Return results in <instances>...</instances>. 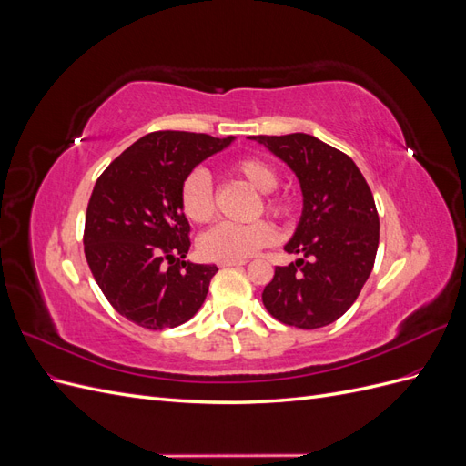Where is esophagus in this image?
<instances>
[{
  "instance_id": "obj_1",
  "label": "esophagus",
  "mask_w": 466,
  "mask_h": 466,
  "mask_svg": "<svg viewBox=\"0 0 466 466\" xmlns=\"http://www.w3.org/2000/svg\"><path fill=\"white\" fill-rule=\"evenodd\" d=\"M245 264V260H235V262H219V266L221 268H238V266H243Z\"/></svg>"
}]
</instances>
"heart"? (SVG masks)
<instances>
[{"label":"heart","mask_w":466,"mask_h":466,"mask_svg":"<svg viewBox=\"0 0 466 466\" xmlns=\"http://www.w3.org/2000/svg\"><path fill=\"white\" fill-rule=\"evenodd\" d=\"M231 173L243 178L258 192H272L278 187V173L272 165L258 157H241L231 163ZM268 214L286 219L291 214V202L279 196L266 194L262 198ZM180 208L194 223H208L216 216V198L211 178L204 168H194L180 185ZM276 238V229L270 221L258 219L247 225L223 221L208 229L198 241L202 257L218 262H235L255 257L257 252Z\"/></svg>","instance_id":"obj_1"}]
</instances>
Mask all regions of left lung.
Returning <instances> with one entry per match:
<instances>
[{
    "mask_svg": "<svg viewBox=\"0 0 466 466\" xmlns=\"http://www.w3.org/2000/svg\"><path fill=\"white\" fill-rule=\"evenodd\" d=\"M288 163L303 192V214L289 266H276L262 303L274 319L298 329H320L354 305L379 247L373 194L346 153L309 134L250 136Z\"/></svg>",
    "mask_w": 466,
    "mask_h": 466,
    "instance_id": "8db88e82",
    "label": "left lung"
}]
</instances>
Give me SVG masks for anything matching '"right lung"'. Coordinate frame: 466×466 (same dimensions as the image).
<instances>
[{
  "mask_svg": "<svg viewBox=\"0 0 466 466\" xmlns=\"http://www.w3.org/2000/svg\"><path fill=\"white\" fill-rule=\"evenodd\" d=\"M233 142L194 132H151L96 178L87 206L86 258L108 303L137 327L175 329L202 307L214 264H192L180 185Z\"/></svg>",
  "mask_w": 466,
  "mask_h": 466,
  "instance_id": "obj_1",
  "label": "right lung"
}]
</instances>
